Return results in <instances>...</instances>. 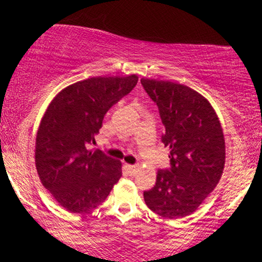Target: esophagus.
Listing matches in <instances>:
<instances>
[{"instance_id":"esophagus-1","label":"esophagus","mask_w":262,"mask_h":262,"mask_svg":"<svg viewBox=\"0 0 262 262\" xmlns=\"http://www.w3.org/2000/svg\"><path fill=\"white\" fill-rule=\"evenodd\" d=\"M127 169H128L129 175H130V176H134L135 173H137L138 166H137V165H127Z\"/></svg>"}]
</instances>
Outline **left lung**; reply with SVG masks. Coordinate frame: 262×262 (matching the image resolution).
Wrapping results in <instances>:
<instances>
[{
    "mask_svg": "<svg viewBox=\"0 0 262 262\" xmlns=\"http://www.w3.org/2000/svg\"><path fill=\"white\" fill-rule=\"evenodd\" d=\"M158 106L170 148V167L158 171L154 187L144 192L146 206L161 217L177 219L196 210L223 173L225 143L221 123L200 93L171 81L141 79Z\"/></svg>",
    "mask_w": 262,
    "mask_h": 262,
    "instance_id": "1",
    "label": "left lung"
}]
</instances>
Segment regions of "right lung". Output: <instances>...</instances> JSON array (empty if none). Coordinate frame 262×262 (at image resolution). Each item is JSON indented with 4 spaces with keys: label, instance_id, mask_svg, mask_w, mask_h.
<instances>
[{
    "label": "right lung",
    "instance_id": "add662e5",
    "mask_svg": "<svg viewBox=\"0 0 262 262\" xmlns=\"http://www.w3.org/2000/svg\"><path fill=\"white\" fill-rule=\"evenodd\" d=\"M137 82V75L91 77L66 87L48 107L38 129L35 165L44 187L69 212L100 206L121 179V161L90 148L104 114Z\"/></svg>",
    "mask_w": 262,
    "mask_h": 262
}]
</instances>
